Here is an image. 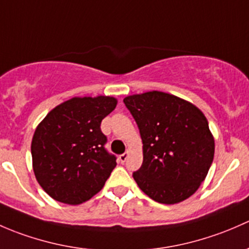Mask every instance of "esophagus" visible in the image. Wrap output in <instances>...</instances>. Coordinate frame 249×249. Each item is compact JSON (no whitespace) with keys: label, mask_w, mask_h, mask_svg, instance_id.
<instances>
[{"label":"esophagus","mask_w":249,"mask_h":249,"mask_svg":"<svg viewBox=\"0 0 249 249\" xmlns=\"http://www.w3.org/2000/svg\"><path fill=\"white\" fill-rule=\"evenodd\" d=\"M127 157H128V152H124V153H122V155L119 156V160H121V163H124L125 160H127Z\"/></svg>","instance_id":"1"}]
</instances>
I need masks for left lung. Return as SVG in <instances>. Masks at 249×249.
Masks as SVG:
<instances>
[{
	"label": "left lung",
	"mask_w": 249,
	"mask_h": 249,
	"mask_svg": "<svg viewBox=\"0 0 249 249\" xmlns=\"http://www.w3.org/2000/svg\"><path fill=\"white\" fill-rule=\"evenodd\" d=\"M142 140L143 160L133 178L146 196L176 204L196 193L213 160L214 140L193 104L160 91L125 97Z\"/></svg>",
	"instance_id": "left-lung-1"
}]
</instances>
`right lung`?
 <instances>
[{
  "mask_svg": "<svg viewBox=\"0 0 249 249\" xmlns=\"http://www.w3.org/2000/svg\"><path fill=\"white\" fill-rule=\"evenodd\" d=\"M116 104L114 97L71 98L38 124L31 145L33 171L51 198L78 205L103 188L116 156L106 148L101 124Z\"/></svg>",
  "mask_w": 249,
  "mask_h": 249,
  "instance_id": "obj_1",
  "label": "right lung"
}]
</instances>
